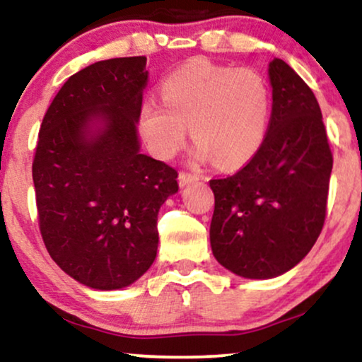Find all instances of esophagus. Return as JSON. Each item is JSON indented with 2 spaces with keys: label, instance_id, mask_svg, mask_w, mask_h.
Here are the masks:
<instances>
[{
  "label": "esophagus",
  "instance_id": "esophagus-1",
  "mask_svg": "<svg viewBox=\"0 0 362 362\" xmlns=\"http://www.w3.org/2000/svg\"><path fill=\"white\" fill-rule=\"evenodd\" d=\"M197 180H199V177L194 175V173H187V172L178 173V184H180V187H187L189 184H194Z\"/></svg>",
  "mask_w": 362,
  "mask_h": 362
}]
</instances>
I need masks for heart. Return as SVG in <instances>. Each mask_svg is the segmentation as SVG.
<instances>
[{
  "label": "heart",
  "mask_w": 362,
  "mask_h": 362,
  "mask_svg": "<svg viewBox=\"0 0 362 362\" xmlns=\"http://www.w3.org/2000/svg\"><path fill=\"white\" fill-rule=\"evenodd\" d=\"M162 100L147 98L139 128L150 152L172 158L194 136V160L237 168L262 147L271 118V90L250 68L214 65L192 59L162 81Z\"/></svg>",
  "instance_id": "heart-1"
}]
</instances>
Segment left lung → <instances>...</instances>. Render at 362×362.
<instances>
[{"label":"left lung","mask_w":362,"mask_h":362,"mask_svg":"<svg viewBox=\"0 0 362 362\" xmlns=\"http://www.w3.org/2000/svg\"><path fill=\"white\" fill-rule=\"evenodd\" d=\"M272 113L257 155L235 175L210 180L214 257L245 279L282 276L317 240L332 153L313 90L284 59L269 63Z\"/></svg>","instance_id":"obj_1"}]
</instances>
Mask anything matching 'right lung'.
<instances>
[{
	"label": "right lung",
	"instance_id": "1",
	"mask_svg": "<svg viewBox=\"0 0 362 362\" xmlns=\"http://www.w3.org/2000/svg\"><path fill=\"white\" fill-rule=\"evenodd\" d=\"M147 58L97 62L70 76L41 123L33 162L40 230L76 282L128 287L157 257V215L177 170L140 152Z\"/></svg>",
	"mask_w": 362,
	"mask_h": 362
}]
</instances>
